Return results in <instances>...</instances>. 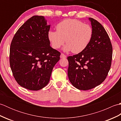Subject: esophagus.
<instances>
[{
  "label": "esophagus",
  "instance_id": "34e87169",
  "mask_svg": "<svg viewBox=\"0 0 121 121\" xmlns=\"http://www.w3.org/2000/svg\"><path fill=\"white\" fill-rule=\"evenodd\" d=\"M66 57V56L65 55H64L63 53H61V55H60V58H65Z\"/></svg>",
  "mask_w": 121,
  "mask_h": 121
}]
</instances>
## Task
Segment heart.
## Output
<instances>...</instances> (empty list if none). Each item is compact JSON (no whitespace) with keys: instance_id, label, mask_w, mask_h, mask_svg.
Returning <instances> with one entry per match:
<instances>
[{"instance_id":"obj_1","label":"heart","mask_w":121,"mask_h":121,"mask_svg":"<svg viewBox=\"0 0 121 121\" xmlns=\"http://www.w3.org/2000/svg\"><path fill=\"white\" fill-rule=\"evenodd\" d=\"M56 30H49L48 38L54 49H58L67 43L63 50L78 53L84 50L89 44L93 30L88 24L76 19H65L56 25ZM66 40H65V39Z\"/></svg>"}]
</instances>
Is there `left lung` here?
Here are the masks:
<instances>
[{
  "label": "left lung",
  "mask_w": 121,
  "mask_h": 121,
  "mask_svg": "<svg viewBox=\"0 0 121 121\" xmlns=\"http://www.w3.org/2000/svg\"><path fill=\"white\" fill-rule=\"evenodd\" d=\"M93 35L87 48L78 55L68 57V75L77 89L87 91L101 84L111 65L112 46L102 25L89 17Z\"/></svg>",
  "instance_id": "1"
}]
</instances>
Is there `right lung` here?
Segmentation results:
<instances>
[{
    "label": "right lung",
    "mask_w": 121,
    "mask_h": 121,
    "mask_svg": "<svg viewBox=\"0 0 121 121\" xmlns=\"http://www.w3.org/2000/svg\"><path fill=\"white\" fill-rule=\"evenodd\" d=\"M50 25L44 17L34 15L15 33L10 45V65L20 86L38 91L48 84L61 53L50 46Z\"/></svg>",
    "instance_id": "obj_1"
}]
</instances>
